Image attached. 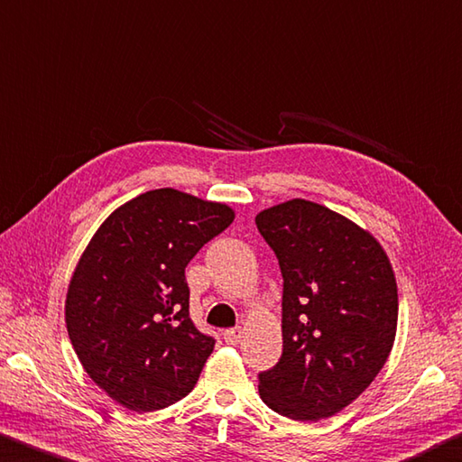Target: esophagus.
I'll return each mask as SVG.
<instances>
[{"label":"esophagus","mask_w":462,"mask_h":462,"mask_svg":"<svg viewBox=\"0 0 462 462\" xmlns=\"http://www.w3.org/2000/svg\"><path fill=\"white\" fill-rule=\"evenodd\" d=\"M241 337H244V330H241V327L229 328V330H225V333H223L225 343H229V345H237L241 341Z\"/></svg>","instance_id":"1"}]
</instances>
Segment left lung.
Listing matches in <instances>:
<instances>
[{
	"mask_svg": "<svg viewBox=\"0 0 462 462\" xmlns=\"http://www.w3.org/2000/svg\"><path fill=\"white\" fill-rule=\"evenodd\" d=\"M255 225L284 278V351L260 374L262 400L300 422L335 416L392 353L398 284L390 257L369 231L312 200L263 208Z\"/></svg>",
	"mask_w": 462,
	"mask_h": 462,
	"instance_id": "obj_1",
	"label": "left lung"
}]
</instances>
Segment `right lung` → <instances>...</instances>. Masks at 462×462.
<instances>
[{
    "instance_id": "add662e5",
    "label": "right lung",
    "mask_w": 462,
    "mask_h": 462,
    "mask_svg": "<svg viewBox=\"0 0 462 462\" xmlns=\"http://www.w3.org/2000/svg\"><path fill=\"white\" fill-rule=\"evenodd\" d=\"M236 213L176 189L105 218L72 272L64 320L80 365L119 406L153 411L192 392L215 338L189 317L184 268Z\"/></svg>"
}]
</instances>
